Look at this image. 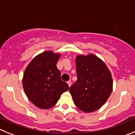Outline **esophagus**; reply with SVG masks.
Instances as JSON below:
<instances>
[{"instance_id": "34e87169", "label": "esophagus", "mask_w": 135, "mask_h": 135, "mask_svg": "<svg viewBox=\"0 0 135 135\" xmlns=\"http://www.w3.org/2000/svg\"><path fill=\"white\" fill-rule=\"evenodd\" d=\"M67 84L69 85V87H70V86H71V81H67Z\"/></svg>"}]
</instances>
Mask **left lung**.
I'll use <instances>...</instances> for the list:
<instances>
[{
	"instance_id": "left-lung-1",
	"label": "left lung",
	"mask_w": 135,
	"mask_h": 135,
	"mask_svg": "<svg viewBox=\"0 0 135 135\" xmlns=\"http://www.w3.org/2000/svg\"><path fill=\"white\" fill-rule=\"evenodd\" d=\"M75 61L77 80L69 91L80 110L93 112L105 104L112 91L111 73L105 62L94 54L79 55Z\"/></svg>"
}]
</instances>
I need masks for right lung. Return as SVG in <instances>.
<instances>
[{
    "label": "right lung",
    "mask_w": 135,
    "mask_h": 135,
    "mask_svg": "<svg viewBox=\"0 0 135 135\" xmlns=\"http://www.w3.org/2000/svg\"><path fill=\"white\" fill-rule=\"evenodd\" d=\"M61 54L48 50L34 57L25 69L23 87L29 100L40 109L52 108L60 95L69 90L62 81L56 64Z\"/></svg>",
    "instance_id": "1"
}]
</instances>
